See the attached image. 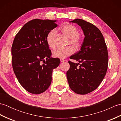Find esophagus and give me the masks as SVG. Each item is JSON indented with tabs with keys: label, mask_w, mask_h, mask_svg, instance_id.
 Masks as SVG:
<instances>
[{
	"label": "esophagus",
	"mask_w": 121,
	"mask_h": 121,
	"mask_svg": "<svg viewBox=\"0 0 121 121\" xmlns=\"http://www.w3.org/2000/svg\"><path fill=\"white\" fill-rule=\"evenodd\" d=\"M65 61V60H63V59H60V62H61V63H63V62H64Z\"/></svg>",
	"instance_id": "esophagus-1"
}]
</instances>
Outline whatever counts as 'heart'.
I'll list each match as a JSON object with an SVG mask.
<instances>
[{
  "label": "heart",
  "instance_id": "b5f03b06",
  "mask_svg": "<svg viewBox=\"0 0 121 121\" xmlns=\"http://www.w3.org/2000/svg\"><path fill=\"white\" fill-rule=\"evenodd\" d=\"M64 34L70 38V43L75 46H78L80 43V40L78 37L79 32L77 28L71 24H66L63 25L60 28ZM56 35V30H52L48 33L46 36V42L48 45L51 48L55 47V37ZM74 52L73 48L68 47L65 48H58L53 50L52 55L55 58L59 59H65L69 56L71 55Z\"/></svg>",
  "mask_w": 121,
  "mask_h": 121
}]
</instances>
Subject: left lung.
Returning <instances> with one entry per match:
<instances>
[{
	"label": "left lung",
	"instance_id": "left-lung-1",
	"mask_svg": "<svg viewBox=\"0 0 121 121\" xmlns=\"http://www.w3.org/2000/svg\"><path fill=\"white\" fill-rule=\"evenodd\" d=\"M69 22L81 26L85 37L81 50L70 56L78 63L69 61L70 67L66 77L73 91L85 95L97 88L106 75L108 65L107 47L101 32L94 25L80 19Z\"/></svg>",
	"mask_w": 121,
	"mask_h": 121
}]
</instances>
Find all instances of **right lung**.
Here are the masks:
<instances>
[{
    "label": "right lung",
    "mask_w": 121,
    "mask_h": 121,
    "mask_svg": "<svg viewBox=\"0 0 121 121\" xmlns=\"http://www.w3.org/2000/svg\"><path fill=\"white\" fill-rule=\"evenodd\" d=\"M56 21L32 20L19 30L13 42V71L20 84L30 93L46 91L51 84L53 70L60 64L59 58L51 57L46 42L48 33L57 26Z\"/></svg>",
    "instance_id": "obj_1"
}]
</instances>
